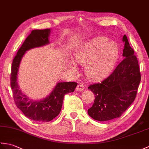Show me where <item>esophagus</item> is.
Here are the masks:
<instances>
[{
	"instance_id": "obj_1",
	"label": "esophagus",
	"mask_w": 149,
	"mask_h": 149,
	"mask_svg": "<svg viewBox=\"0 0 149 149\" xmlns=\"http://www.w3.org/2000/svg\"><path fill=\"white\" fill-rule=\"evenodd\" d=\"M76 89H77V91H82L84 89V87L82 84H80L77 85V88H76Z\"/></svg>"
}]
</instances>
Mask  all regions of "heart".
I'll list each match as a JSON object with an SVG mask.
<instances>
[{
  "label": "heart",
  "mask_w": 149,
  "mask_h": 149,
  "mask_svg": "<svg viewBox=\"0 0 149 149\" xmlns=\"http://www.w3.org/2000/svg\"><path fill=\"white\" fill-rule=\"evenodd\" d=\"M119 56L117 44L113 41L109 42L107 37H98L90 43L85 45L74 54L76 63L85 65V74L92 81L98 80L107 75L115 65ZM69 68L74 72L77 68L73 63H70Z\"/></svg>",
  "instance_id": "heart-1"
}]
</instances>
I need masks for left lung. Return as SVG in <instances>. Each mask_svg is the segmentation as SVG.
<instances>
[{
  "mask_svg": "<svg viewBox=\"0 0 149 149\" xmlns=\"http://www.w3.org/2000/svg\"><path fill=\"white\" fill-rule=\"evenodd\" d=\"M123 41V60L108 77L88 87L94 93L95 102L88 113L98 121L120 117L136 98L141 80L139 65L126 35Z\"/></svg>",
  "mask_w": 149,
  "mask_h": 149,
  "instance_id": "8db88e82",
  "label": "left lung"
}]
</instances>
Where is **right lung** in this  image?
I'll list each match as a JSON object with an SVG mask.
<instances>
[{
  "label": "right lung",
  "mask_w": 149,
  "mask_h": 149,
  "mask_svg": "<svg viewBox=\"0 0 149 149\" xmlns=\"http://www.w3.org/2000/svg\"><path fill=\"white\" fill-rule=\"evenodd\" d=\"M50 33V29L32 30L19 49L11 67V87L16 105L28 118L39 122H49L58 116L64 96L74 92L77 85L76 82H58L47 97L39 101L30 100L19 89L17 75L23 56L26 51L49 44Z\"/></svg>",
  "instance_id": "add662e5"
}]
</instances>
